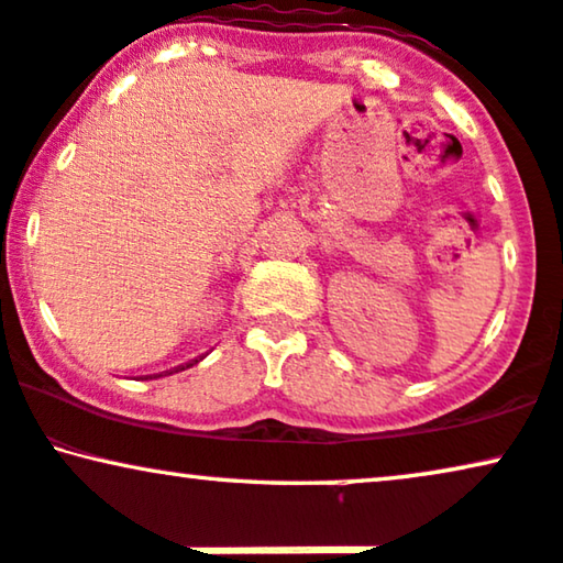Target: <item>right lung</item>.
<instances>
[{"mask_svg":"<svg viewBox=\"0 0 563 563\" xmlns=\"http://www.w3.org/2000/svg\"><path fill=\"white\" fill-rule=\"evenodd\" d=\"M203 360V356H199V360H191V362H186V364H180V367H175V369H170L167 372V375H173V372H180V369H188V367H194V364H199ZM152 377V375H150ZM155 377H163V375H155Z\"/></svg>","mask_w":563,"mask_h":563,"instance_id":"right-lung-1","label":"right lung"}]
</instances>
